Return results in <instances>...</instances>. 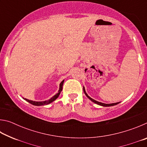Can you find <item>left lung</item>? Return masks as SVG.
I'll return each mask as SVG.
<instances>
[{
    "label": "left lung",
    "instance_id": "8db88e82",
    "mask_svg": "<svg viewBox=\"0 0 147 147\" xmlns=\"http://www.w3.org/2000/svg\"><path fill=\"white\" fill-rule=\"evenodd\" d=\"M83 89H84V93H85V94L86 95V96L87 97H88L89 99H90V100L92 101V102H93L94 103H96V104H98V105H100V106H115V105H117V104H118L119 102H116V103H112V104H104V103H102V102H98V101H96V100H94V99H93V98H91L90 96H88V94H87V93L86 92V90H85V88H84V87L83 88Z\"/></svg>",
    "mask_w": 147,
    "mask_h": 147
}]
</instances>
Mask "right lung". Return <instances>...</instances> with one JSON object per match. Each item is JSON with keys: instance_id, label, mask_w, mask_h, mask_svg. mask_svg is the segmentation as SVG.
Wrapping results in <instances>:
<instances>
[{"instance_id": "1", "label": "right lung", "mask_w": 147, "mask_h": 147, "mask_svg": "<svg viewBox=\"0 0 147 147\" xmlns=\"http://www.w3.org/2000/svg\"><path fill=\"white\" fill-rule=\"evenodd\" d=\"M64 82V80H63L59 84V89L58 91V93L56 94L54 96H53L51 99H49L48 100H45V101H42V102H36V101H33V100H30L28 99H26V98H24V100H26L27 102H28L29 103H30L32 104H33L34 106H44V105H46V104H49L50 103L53 102V101H54L56 100V99L58 97L59 94H60L61 91H62V88H63V84Z\"/></svg>"}]
</instances>
